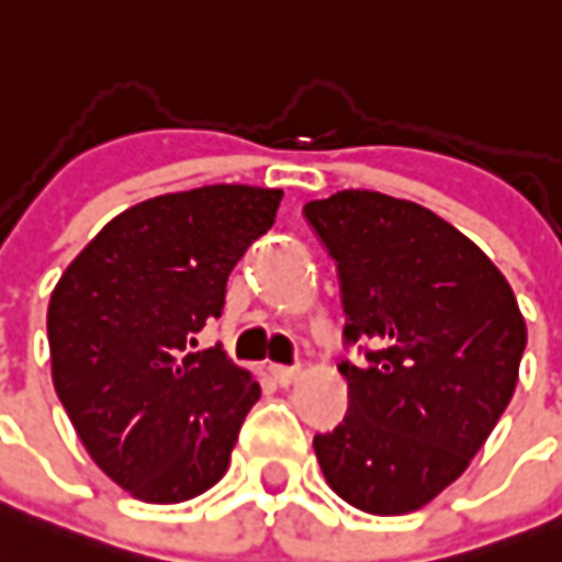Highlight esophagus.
Wrapping results in <instances>:
<instances>
[{
	"instance_id": "obj_1",
	"label": "esophagus",
	"mask_w": 562,
	"mask_h": 562,
	"mask_svg": "<svg viewBox=\"0 0 562 562\" xmlns=\"http://www.w3.org/2000/svg\"><path fill=\"white\" fill-rule=\"evenodd\" d=\"M269 372H272V378H276L278 384L290 386L295 381V375H299V367H272Z\"/></svg>"
}]
</instances>
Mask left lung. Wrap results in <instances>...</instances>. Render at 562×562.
Instances as JSON below:
<instances>
[{"mask_svg":"<svg viewBox=\"0 0 562 562\" xmlns=\"http://www.w3.org/2000/svg\"><path fill=\"white\" fill-rule=\"evenodd\" d=\"M337 263L349 413L313 448L330 490L375 516L454 484L519 381L528 330L507 278L422 204L340 190L304 204Z\"/></svg>","mask_w":562,"mask_h":562,"instance_id":"left-lung-1","label":"left lung"}]
</instances>
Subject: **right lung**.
I'll return each mask as SVG.
<instances>
[{
	"label": "right lung",
	"instance_id": "obj_1",
	"mask_svg": "<svg viewBox=\"0 0 562 562\" xmlns=\"http://www.w3.org/2000/svg\"><path fill=\"white\" fill-rule=\"evenodd\" d=\"M281 195L211 184L134 204L52 293L55 393L95 467L140 502H187L228 469L260 386L222 346H190L220 319L228 276L272 228Z\"/></svg>",
	"mask_w": 562,
	"mask_h": 562
}]
</instances>
